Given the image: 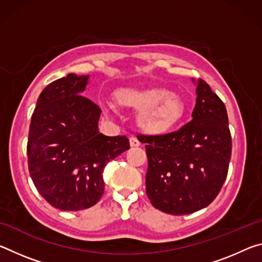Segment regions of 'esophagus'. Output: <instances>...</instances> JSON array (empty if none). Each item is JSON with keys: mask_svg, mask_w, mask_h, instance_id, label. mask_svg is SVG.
Returning a JSON list of instances; mask_svg holds the SVG:
<instances>
[{"mask_svg": "<svg viewBox=\"0 0 262 262\" xmlns=\"http://www.w3.org/2000/svg\"><path fill=\"white\" fill-rule=\"evenodd\" d=\"M129 143H130V147L132 148H135V147H140V141L136 139L135 136H132L129 139Z\"/></svg>", "mask_w": 262, "mask_h": 262, "instance_id": "esophagus-1", "label": "esophagus"}]
</instances>
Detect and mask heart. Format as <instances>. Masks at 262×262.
<instances>
[{"label":"heart","mask_w":262,"mask_h":262,"mask_svg":"<svg viewBox=\"0 0 262 262\" xmlns=\"http://www.w3.org/2000/svg\"><path fill=\"white\" fill-rule=\"evenodd\" d=\"M117 107L139 111L137 126L149 135H163L184 118L185 105L178 96L162 88L121 89L113 96Z\"/></svg>","instance_id":"obj_1"}]
</instances>
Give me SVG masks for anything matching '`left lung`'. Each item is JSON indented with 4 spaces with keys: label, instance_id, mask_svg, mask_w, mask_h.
<instances>
[{
    "label": "left lung",
    "instance_id": "8db88e82",
    "mask_svg": "<svg viewBox=\"0 0 262 262\" xmlns=\"http://www.w3.org/2000/svg\"><path fill=\"white\" fill-rule=\"evenodd\" d=\"M196 95L192 121L179 130L137 136L147 144V195L166 214H192L209 206L228 176L232 142L227 108L203 79Z\"/></svg>",
    "mask_w": 262,
    "mask_h": 262
}]
</instances>
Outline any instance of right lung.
I'll use <instances>...</instances> for the list:
<instances>
[{
  "label": "right lung",
  "instance_id": "obj_1",
  "mask_svg": "<svg viewBox=\"0 0 262 262\" xmlns=\"http://www.w3.org/2000/svg\"><path fill=\"white\" fill-rule=\"evenodd\" d=\"M88 79L69 74L48 84L30 123L31 179L51 206L64 211L95 206L104 194L106 164L129 149L125 135L99 133V106L81 96Z\"/></svg>",
  "mask_w": 262,
  "mask_h": 262
}]
</instances>
